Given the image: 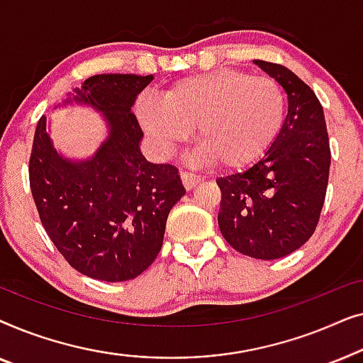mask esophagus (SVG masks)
<instances>
[{"label": "esophagus", "mask_w": 363, "mask_h": 363, "mask_svg": "<svg viewBox=\"0 0 363 363\" xmlns=\"http://www.w3.org/2000/svg\"><path fill=\"white\" fill-rule=\"evenodd\" d=\"M180 177H182L183 186H185L186 190H191L193 186H196L198 183L203 182L201 177H198V175H195V173H191V172H180Z\"/></svg>", "instance_id": "obj_1"}]
</instances>
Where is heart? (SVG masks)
I'll return each instance as SVG.
<instances>
[{
	"label": "heart",
	"mask_w": 363,
	"mask_h": 363,
	"mask_svg": "<svg viewBox=\"0 0 363 363\" xmlns=\"http://www.w3.org/2000/svg\"><path fill=\"white\" fill-rule=\"evenodd\" d=\"M137 117L162 155L196 130L198 157L225 170H242L274 145L286 118V94L276 81L240 69L178 79L163 101L142 97Z\"/></svg>",
	"instance_id": "heart-1"
}]
</instances>
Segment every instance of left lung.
I'll list each match as a JSON object with an SVG mask.
<instances>
[{"label": "left lung", "instance_id": "8db88e82", "mask_svg": "<svg viewBox=\"0 0 363 363\" xmlns=\"http://www.w3.org/2000/svg\"><path fill=\"white\" fill-rule=\"evenodd\" d=\"M287 94V116L269 152L242 173L218 178V225L228 245L256 259H279L314 235L329 183L324 111L304 81L281 64L252 61Z\"/></svg>", "mask_w": 363, "mask_h": 363}]
</instances>
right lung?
I'll use <instances>...</instances> for the list:
<instances>
[{
	"label": "right lung",
	"mask_w": 363,
	"mask_h": 363,
	"mask_svg": "<svg viewBox=\"0 0 363 363\" xmlns=\"http://www.w3.org/2000/svg\"><path fill=\"white\" fill-rule=\"evenodd\" d=\"M153 76L99 74L64 104L104 113L108 137L87 160L59 155L39 118L29 158V185L54 246L84 276L107 282L140 276L163 245L168 213L185 195L173 165L147 162L143 132L132 113Z\"/></svg>",
	"instance_id": "obj_1"
}]
</instances>
